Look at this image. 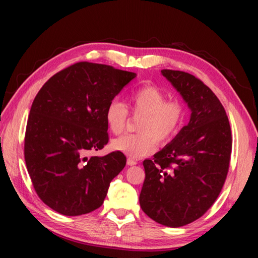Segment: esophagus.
<instances>
[{
	"label": "esophagus",
	"mask_w": 258,
	"mask_h": 258,
	"mask_svg": "<svg viewBox=\"0 0 258 258\" xmlns=\"http://www.w3.org/2000/svg\"><path fill=\"white\" fill-rule=\"evenodd\" d=\"M137 164H138L137 160H134V159H132V158H127V165L134 166V165H137Z\"/></svg>",
	"instance_id": "obj_1"
}]
</instances>
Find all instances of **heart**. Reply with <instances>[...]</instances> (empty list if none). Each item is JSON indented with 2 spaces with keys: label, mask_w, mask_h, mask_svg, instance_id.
Here are the masks:
<instances>
[{
  "label": "heart",
  "mask_w": 258,
  "mask_h": 258,
  "mask_svg": "<svg viewBox=\"0 0 258 258\" xmlns=\"http://www.w3.org/2000/svg\"><path fill=\"white\" fill-rule=\"evenodd\" d=\"M127 106L139 119L140 133L126 134L113 140V150L124 152L131 158L150 155L160 142H168L176 137L184 123L186 110L177 99H167L163 90L146 84L132 91L127 97ZM128 109L119 100H111L106 108L104 117L109 130L120 134L128 121Z\"/></svg>",
  "instance_id": "heart-1"
}]
</instances>
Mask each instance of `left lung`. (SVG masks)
<instances>
[{
    "label": "left lung",
    "instance_id": "left-lung-1",
    "mask_svg": "<svg viewBox=\"0 0 258 258\" xmlns=\"http://www.w3.org/2000/svg\"><path fill=\"white\" fill-rule=\"evenodd\" d=\"M191 109L189 124L171 143L143 161L146 178L140 206L157 223L178 228L215 203L229 172L232 137L223 106L191 74L163 69Z\"/></svg>",
    "mask_w": 258,
    "mask_h": 258
}]
</instances>
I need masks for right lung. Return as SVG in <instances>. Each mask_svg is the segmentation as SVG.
<instances>
[{
	"label": "right lung",
	"mask_w": 258,
	"mask_h": 258,
	"mask_svg": "<svg viewBox=\"0 0 258 258\" xmlns=\"http://www.w3.org/2000/svg\"><path fill=\"white\" fill-rule=\"evenodd\" d=\"M137 74L82 62L56 73L35 97L25 134V161L38 197L62 215L103 204L111 180L126 165L113 151L87 157L109 141L106 108Z\"/></svg>",
	"instance_id": "right-lung-1"
}]
</instances>
